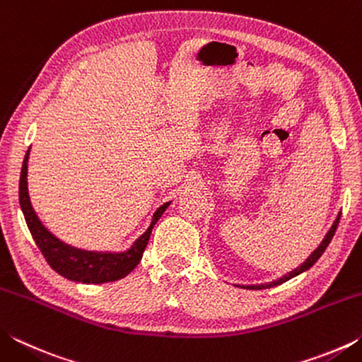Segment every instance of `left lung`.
Instances as JSON below:
<instances>
[{
  "instance_id": "obj_1",
  "label": "left lung",
  "mask_w": 362,
  "mask_h": 362,
  "mask_svg": "<svg viewBox=\"0 0 362 362\" xmlns=\"http://www.w3.org/2000/svg\"><path fill=\"white\" fill-rule=\"evenodd\" d=\"M340 217H341V214H339V217H337V220L334 222V225H332V228L329 230V233H327V236L324 238L322 240V243L320 244V247H317L313 254H311L308 259L305 260V263L303 265H300L298 268H296L293 269V272H291L289 274H286V276H283L281 279H278V281H273V283H268V284H259V286H247L246 289H268V287H274V286H279V284H283V283H286V281H289L291 278H293V276H297V274H300V273H303L305 269H308V268H311L315 265V263L320 260V257L324 254V250H326V247L329 246V243L332 241V238H334V235H335V230H337V226H339V222H340Z\"/></svg>"
}]
</instances>
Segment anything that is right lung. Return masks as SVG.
Segmentation results:
<instances>
[{"instance_id":"right-lung-1","label":"right lung","mask_w":362,"mask_h":362,"mask_svg":"<svg viewBox=\"0 0 362 362\" xmlns=\"http://www.w3.org/2000/svg\"><path fill=\"white\" fill-rule=\"evenodd\" d=\"M27 161L28 151L23 159L22 173H21V183H19V201L21 207L25 216V222L28 230L32 233L36 246L45 255L46 262L51 265L54 272L62 274L64 278L78 281V283L86 284H100V283H112L118 281L129 274L137 263L142 259V254L148 244L151 230L155 223L163 216V212L168 209L169 203L159 207L153 216L151 225L148 226L142 236L139 238L136 244L122 254H100V252H89V250H81L64 244L56 236L51 235L45 225L40 222L36 214L30 203L28 187H27Z\"/></svg>"}]
</instances>
